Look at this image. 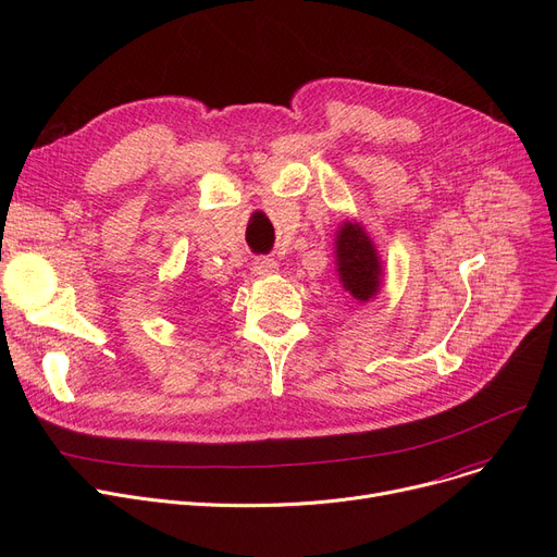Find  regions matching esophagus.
Here are the masks:
<instances>
[{"mask_svg":"<svg viewBox=\"0 0 557 557\" xmlns=\"http://www.w3.org/2000/svg\"><path fill=\"white\" fill-rule=\"evenodd\" d=\"M277 271V261L273 257H257L252 261V273L255 275H271Z\"/></svg>","mask_w":557,"mask_h":557,"instance_id":"esophagus-1","label":"esophagus"}]
</instances>
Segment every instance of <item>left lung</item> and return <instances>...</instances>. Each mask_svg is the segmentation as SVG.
<instances>
[{"instance_id":"obj_1","label":"left lung","mask_w":557,"mask_h":557,"mask_svg":"<svg viewBox=\"0 0 557 557\" xmlns=\"http://www.w3.org/2000/svg\"><path fill=\"white\" fill-rule=\"evenodd\" d=\"M336 269L343 288L359 302H368L382 286V261L368 232L345 221L336 232Z\"/></svg>"}]
</instances>
